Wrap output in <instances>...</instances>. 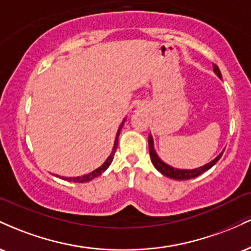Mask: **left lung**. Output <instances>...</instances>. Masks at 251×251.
I'll return each mask as SVG.
<instances>
[{
  "instance_id": "left-lung-1",
  "label": "left lung",
  "mask_w": 251,
  "mask_h": 251,
  "mask_svg": "<svg viewBox=\"0 0 251 251\" xmlns=\"http://www.w3.org/2000/svg\"><path fill=\"white\" fill-rule=\"evenodd\" d=\"M214 72L216 73V75L220 77V79H222V74H221L220 68H218L217 65H215V63H214ZM149 150H150V157H151V162H152V164H153L154 168L157 169L162 175L166 176V177H169V178H172V179H177V180H188V179H191V178L198 177V176L203 174V172L208 171L209 169H211L212 166H214L215 164L220 160L222 154H223V152H221V153L218 154L214 160H211L210 163L205 164V165L201 166V168H197L194 170H180V169H176V168H172V166L168 165V164L164 163L163 160L158 157L157 152L154 151L153 138H152L151 134L149 135Z\"/></svg>"
}]
</instances>
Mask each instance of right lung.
<instances>
[{
  "label": "right lung",
  "instance_id": "right-lung-1",
  "mask_svg": "<svg viewBox=\"0 0 251 251\" xmlns=\"http://www.w3.org/2000/svg\"><path fill=\"white\" fill-rule=\"evenodd\" d=\"M126 119L123 120L122 125L119 126V128H118V132H117V137H116V140H114V145H113V150H112V153L108 155L107 159L105 160V163L102 164L100 168H98L97 170H94V171L89 172L87 175H83V176H79V177H60V176H56V177H60L62 178V179L65 180H68V181H74V183H86V181H89L92 180L93 178L98 177V176H100L102 174V172H105V170L108 168L109 165H111L112 160H113V157H114V153H116V150H117V146H118V138H119V134H120V131H122L123 128V125L124 123H125Z\"/></svg>",
  "mask_w": 251,
  "mask_h": 251
}]
</instances>
